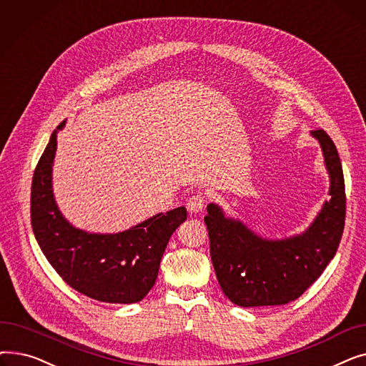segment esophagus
<instances>
[{
	"instance_id": "34e87169",
	"label": "esophagus",
	"mask_w": 366,
	"mask_h": 366,
	"mask_svg": "<svg viewBox=\"0 0 366 366\" xmlns=\"http://www.w3.org/2000/svg\"><path fill=\"white\" fill-rule=\"evenodd\" d=\"M206 203H207L206 196L203 193H197V194L189 197V200L187 202V207L191 214H199L204 209Z\"/></svg>"
}]
</instances>
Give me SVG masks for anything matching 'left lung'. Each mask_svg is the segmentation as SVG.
<instances>
[{
    "label": "left lung",
    "mask_w": 366,
    "mask_h": 366,
    "mask_svg": "<svg viewBox=\"0 0 366 366\" xmlns=\"http://www.w3.org/2000/svg\"><path fill=\"white\" fill-rule=\"evenodd\" d=\"M312 137L320 144L330 175V196L304 233L286 239H264L242 221L225 217L207 204L204 224L210 257L225 297L240 307L282 305L301 297L334 258L344 229L345 189L338 151L319 129Z\"/></svg>",
    "instance_id": "obj_1"
}]
</instances>
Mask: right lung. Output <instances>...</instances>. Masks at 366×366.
I'll return each instance as SVG.
<instances>
[{
	"mask_svg": "<svg viewBox=\"0 0 366 366\" xmlns=\"http://www.w3.org/2000/svg\"><path fill=\"white\" fill-rule=\"evenodd\" d=\"M65 123L53 130L34 172L31 222L35 239L56 273L75 291L102 302H138L156 283L164 249L187 219V209L157 214L114 234L74 227L57 207L51 185L56 138Z\"/></svg>",
	"mask_w": 366,
	"mask_h": 366,
	"instance_id": "1",
	"label": "right lung"
}]
</instances>
